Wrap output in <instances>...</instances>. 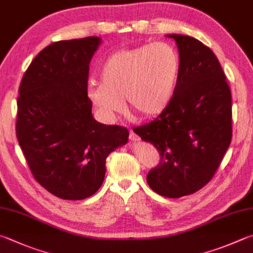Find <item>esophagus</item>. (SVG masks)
Returning <instances> with one entry per match:
<instances>
[{"instance_id":"esophagus-1","label":"esophagus","mask_w":253,"mask_h":253,"mask_svg":"<svg viewBox=\"0 0 253 253\" xmlns=\"http://www.w3.org/2000/svg\"><path fill=\"white\" fill-rule=\"evenodd\" d=\"M128 139H130L131 141H133V142H139L140 141V136L137 135V134H135L134 132H130V135H128Z\"/></svg>"}]
</instances>
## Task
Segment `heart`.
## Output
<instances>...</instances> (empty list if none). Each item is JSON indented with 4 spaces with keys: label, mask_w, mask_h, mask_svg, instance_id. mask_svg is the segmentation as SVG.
Returning a JSON list of instances; mask_svg holds the SVG:
<instances>
[{
    "label": "heart",
    "mask_w": 253,
    "mask_h": 253,
    "mask_svg": "<svg viewBox=\"0 0 253 253\" xmlns=\"http://www.w3.org/2000/svg\"><path fill=\"white\" fill-rule=\"evenodd\" d=\"M179 71V56L168 42L121 49L104 59L100 84H89L87 96L103 121L116 120L122 100L127 112L155 118L173 101Z\"/></svg>",
    "instance_id": "b5f03b06"
}]
</instances>
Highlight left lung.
<instances>
[{"label": "left lung", "instance_id": "left-lung-1", "mask_svg": "<svg viewBox=\"0 0 253 253\" xmlns=\"http://www.w3.org/2000/svg\"><path fill=\"white\" fill-rule=\"evenodd\" d=\"M178 47L180 71L169 107L134 127L159 151L161 162L146 176L169 198L194 194L211 182L232 136L231 92L216 55L190 36L169 34Z\"/></svg>", "mask_w": 253, "mask_h": 253}]
</instances>
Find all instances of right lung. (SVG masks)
Segmentation results:
<instances>
[{
  "label": "right lung",
  "mask_w": 253,
  "mask_h": 253,
  "mask_svg": "<svg viewBox=\"0 0 253 253\" xmlns=\"http://www.w3.org/2000/svg\"><path fill=\"white\" fill-rule=\"evenodd\" d=\"M99 37L60 41L40 51L18 89L16 136L34 178L55 196L80 201L102 185L108 155L128 131L94 120L87 96Z\"/></svg>",
  "instance_id": "obj_1"
}]
</instances>
